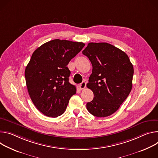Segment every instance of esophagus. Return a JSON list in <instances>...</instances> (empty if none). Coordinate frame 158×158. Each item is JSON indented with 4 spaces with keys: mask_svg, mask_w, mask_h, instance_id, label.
I'll use <instances>...</instances> for the list:
<instances>
[{
    "mask_svg": "<svg viewBox=\"0 0 158 158\" xmlns=\"http://www.w3.org/2000/svg\"><path fill=\"white\" fill-rule=\"evenodd\" d=\"M79 87H80V89H81V90H82V89H84L85 87H86V82L85 81H82L80 84V85H79Z\"/></svg>",
    "mask_w": 158,
    "mask_h": 158,
    "instance_id": "34e87169",
    "label": "esophagus"
}]
</instances>
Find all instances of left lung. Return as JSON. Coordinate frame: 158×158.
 <instances>
[{"label": "left lung", "instance_id": "left-lung-1", "mask_svg": "<svg viewBox=\"0 0 158 158\" xmlns=\"http://www.w3.org/2000/svg\"><path fill=\"white\" fill-rule=\"evenodd\" d=\"M92 64L86 86L94 99L86 109L94 116L105 117L115 112L132 87L133 65L125 52L107 43H90L82 51Z\"/></svg>", "mask_w": 158, "mask_h": 158}]
</instances>
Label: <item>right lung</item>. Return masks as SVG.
Here are the masks:
<instances>
[{
  "instance_id": "obj_1",
  "label": "right lung",
  "mask_w": 158,
  "mask_h": 158,
  "mask_svg": "<svg viewBox=\"0 0 158 158\" xmlns=\"http://www.w3.org/2000/svg\"><path fill=\"white\" fill-rule=\"evenodd\" d=\"M85 44L58 39L34 51L25 69L27 90L36 107L44 115L57 117L66 110L76 86L69 82L66 66Z\"/></svg>"
}]
</instances>
